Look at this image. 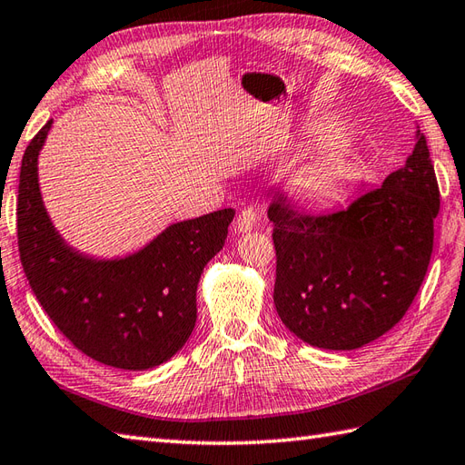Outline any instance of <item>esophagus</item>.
Masks as SVG:
<instances>
[{
    "label": "esophagus",
    "mask_w": 465,
    "mask_h": 465,
    "mask_svg": "<svg viewBox=\"0 0 465 465\" xmlns=\"http://www.w3.org/2000/svg\"><path fill=\"white\" fill-rule=\"evenodd\" d=\"M255 225H257V210L245 208L240 212V215H237L233 228L237 233H247L255 230Z\"/></svg>",
    "instance_id": "1"
}]
</instances>
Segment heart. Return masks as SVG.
Masks as SVG:
<instances>
[{"label": "heart", "instance_id": "1", "mask_svg": "<svg viewBox=\"0 0 465 465\" xmlns=\"http://www.w3.org/2000/svg\"><path fill=\"white\" fill-rule=\"evenodd\" d=\"M341 136L339 128H327L319 140L332 143ZM361 180V170L344 148H331L301 166L289 180V193L305 206H331Z\"/></svg>", "mask_w": 465, "mask_h": 465}]
</instances>
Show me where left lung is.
Here are the masks:
<instances>
[{"label": "left lung", "mask_w": 465, "mask_h": 465, "mask_svg": "<svg viewBox=\"0 0 465 465\" xmlns=\"http://www.w3.org/2000/svg\"><path fill=\"white\" fill-rule=\"evenodd\" d=\"M440 190L424 134L406 164L347 210L309 215L273 200L283 325L317 349L354 351L404 317L428 272Z\"/></svg>", "instance_id": "1"}]
</instances>
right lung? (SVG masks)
I'll return each instance as SVG.
<instances>
[{
    "label": "right lung",
    "mask_w": 465,
    "mask_h": 465,
    "mask_svg": "<svg viewBox=\"0 0 465 465\" xmlns=\"http://www.w3.org/2000/svg\"><path fill=\"white\" fill-rule=\"evenodd\" d=\"M51 123L21 160L17 243L27 282L81 352L114 369H154L190 339L200 277L223 247L235 210L172 223L124 257L84 255L63 240L41 198L37 164Z\"/></svg>",
    "instance_id": "1"
}]
</instances>
